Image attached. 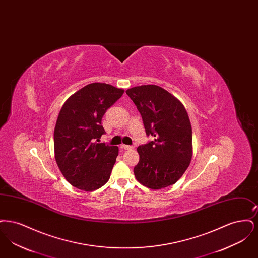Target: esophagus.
I'll return each mask as SVG.
<instances>
[{
	"label": "esophagus",
	"instance_id": "esophagus-1",
	"mask_svg": "<svg viewBox=\"0 0 258 258\" xmlns=\"http://www.w3.org/2000/svg\"><path fill=\"white\" fill-rule=\"evenodd\" d=\"M121 148H122L123 150H132V149H134L133 146H128V145H122Z\"/></svg>",
	"mask_w": 258,
	"mask_h": 258
}]
</instances>
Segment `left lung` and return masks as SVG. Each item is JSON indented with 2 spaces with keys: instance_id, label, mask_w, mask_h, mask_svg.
<instances>
[{
  "instance_id": "8db88e82",
  "label": "left lung",
  "mask_w": 258,
  "mask_h": 258,
  "mask_svg": "<svg viewBox=\"0 0 258 258\" xmlns=\"http://www.w3.org/2000/svg\"><path fill=\"white\" fill-rule=\"evenodd\" d=\"M141 114L146 135L154 140L137 148L136 180L152 189L175 184L187 169L192 157V131L183 103L157 85L125 91Z\"/></svg>"
}]
</instances>
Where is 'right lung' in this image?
Wrapping results in <instances>:
<instances>
[{"mask_svg":"<svg viewBox=\"0 0 258 258\" xmlns=\"http://www.w3.org/2000/svg\"><path fill=\"white\" fill-rule=\"evenodd\" d=\"M123 89L105 83L83 87L66 100L54 130L55 160L66 180L93 191L106 184L119 148L98 143L105 133L101 120L123 96Z\"/></svg>","mask_w":258,"mask_h":258,"instance_id":"1","label":"right lung"}]
</instances>
